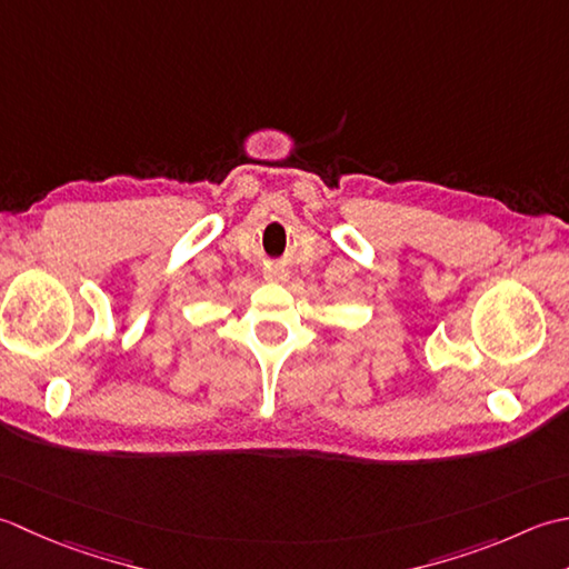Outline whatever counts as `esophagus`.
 Instances as JSON below:
<instances>
[{
	"label": "esophagus",
	"mask_w": 569,
	"mask_h": 569,
	"mask_svg": "<svg viewBox=\"0 0 569 569\" xmlns=\"http://www.w3.org/2000/svg\"><path fill=\"white\" fill-rule=\"evenodd\" d=\"M264 280L268 282H287L289 280V270L284 264H268V270H264Z\"/></svg>",
	"instance_id": "esophagus-1"
}]
</instances>
